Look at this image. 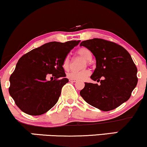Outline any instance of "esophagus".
<instances>
[{"label":"esophagus","mask_w":147,"mask_h":147,"mask_svg":"<svg viewBox=\"0 0 147 147\" xmlns=\"http://www.w3.org/2000/svg\"><path fill=\"white\" fill-rule=\"evenodd\" d=\"M69 81H70V82H77L76 80H74V79H69Z\"/></svg>","instance_id":"34e87169"}]
</instances>
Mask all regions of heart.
<instances>
[{"label":"heart","mask_w":147,"mask_h":147,"mask_svg":"<svg viewBox=\"0 0 147 147\" xmlns=\"http://www.w3.org/2000/svg\"><path fill=\"white\" fill-rule=\"evenodd\" d=\"M78 54L87 61H90L92 59V57H93L91 52L86 48H80L78 50ZM63 67L65 70H67L69 69V57L68 56H67L65 58L64 61L63 62ZM88 75H89V71L88 70L85 69L80 71H71L67 74V76L68 78L78 80H83L86 78Z\"/></svg>","instance_id":"obj_1"}]
</instances>
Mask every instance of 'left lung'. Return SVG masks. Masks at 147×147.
<instances>
[{
    "label": "left lung",
    "mask_w": 147,
    "mask_h": 147,
    "mask_svg": "<svg viewBox=\"0 0 147 147\" xmlns=\"http://www.w3.org/2000/svg\"><path fill=\"white\" fill-rule=\"evenodd\" d=\"M95 56L90 76L100 84L84 82L80 94L86 102L102 111L115 109L129 99L138 83L137 68L131 55L117 43L94 38L81 42ZM101 80H100V79Z\"/></svg>",
    "instance_id": "1"
}]
</instances>
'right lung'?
<instances>
[{
	"mask_svg": "<svg viewBox=\"0 0 147 147\" xmlns=\"http://www.w3.org/2000/svg\"><path fill=\"white\" fill-rule=\"evenodd\" d=\"M80 41L47 43L22 56L9 78V92L22 111L32 116L46 113L57 104L69 82L63 62ZM55 76L47 81L48 75Z\"/></svg>",
	"mask_w": 147,
	"mask_h": 147,
	"instance_id": "right-lung-1",
	"label": "right lung"
}]
</instances>
